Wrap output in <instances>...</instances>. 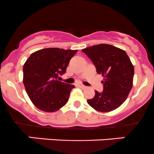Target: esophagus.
Returning a JSON list of instances; mask_svg holds the SVG:
<instances>
[{"label": "esophagus", "mask_w": 154, "mask_h": 154, "mask_svg": "<svg viewBox=\"0 0 154 154\" xmlns=\"http://www.w3.org/2000/svg\"><path fill=\"white\" fill-rule=\"evenodd\" d=\"M79 88H82V89H85V88H86V86H85V85H79Z\"/></svg>", "instance_id": "esophagus-1"}]
</instances>
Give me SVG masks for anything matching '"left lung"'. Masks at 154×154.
<instances>
[{"mask_svg": "<svg viewBox=\"0 0 154 154\" xmlns=\"http://www.w3.org/2000/svg\"><path fill=\"white\" fill-rule=\"evenodd\" d=\"M82 51L92 60L98 74L104 77L103 92L95 91L88 103L95 110L109 112L125 102L132 87L134 66L125 51L109 45L99 44Z\"/></svg>", "mask_w": 154, "mask_h": 154, "instance_id": "obj_1", "label": "left lung"}]
</instances>
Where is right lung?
Instances as JSON below:
<instances>
[{
	"instance_id": "obj_1",
	"label": "right lung",
	"mask_w": 154,
	"mask_h": 154,
	"mask_svg": "<svg viewBox=\"0 0 154 154\" xmlns=\"http://www.w3.org/2000/svg\"><path fill=\"white\" fill-rule=\"evenodd\" d=\"M77 50L48 48L32 53L23 66V83L32 103L39 110L54 112L68 102L75 86L58 81Z\"/></svg>"
}]
</instances>
